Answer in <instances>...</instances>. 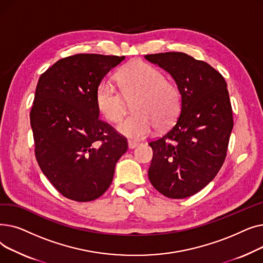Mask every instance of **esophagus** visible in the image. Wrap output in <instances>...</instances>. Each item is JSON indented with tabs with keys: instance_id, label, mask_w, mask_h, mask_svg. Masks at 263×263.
Here are the masks:
<instances>
[{
	"instance_id": "1",
	"label": "esophagus",
	"mask_w": 263,
	"mask_h": 263,
	"mask_svg": "<svg viewBox=\"0 0 263 263\" xmlns=\"http://www.w3.org/2000/svg\"><path fill=\"white\" fill-rule=\"evenodd\" d=\"M139 146V143L137 142H134V141H129L128 142V147H129V149H133V148H135V147H137Z\"/></svg>"
}]
</instances>
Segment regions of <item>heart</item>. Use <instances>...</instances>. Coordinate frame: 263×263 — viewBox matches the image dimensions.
<instances>
[{"label": "heart", "instance_id": "obj_1", "mask_svg": "<svg viewBox=\"0 0 263 263\" xmlns=\"http://www.w3.org/2000/svg\"><path fill=\"white\" fill-rule=\"evenodd\" d=\"M119 90L101 83L96 90L99 113L109 122L118 123L126 115L129 103L133 114L118 126V131L132 140H142L155 126L167 127L180 107V92L173 82L165 79L157 67L140 60L121 68L116 77Z\"/></svg>", "mask_w": 263, "mask_h": 263}]
</instances>
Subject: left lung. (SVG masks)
Instances as JSON below:
<instances>
[{
	"label": "left lung",
	"mask_w": 263,
	"mask_h": 263,
	"mask_svg": "<svg viewBox=\"0 0 263 263\" xmlns=\"http://www.w3.org/2000/svg\"><path fill=\"white\" fill-rule=\"evenodd\" d=\"M145 59L171 73L181 95L173 127L149 142V180L164 196L186 198L211 182L226 159L233 127L227 83L208 63L182 52Z\"/></svg>",
	"instance_id": "8db88e82"
}]
</instances>
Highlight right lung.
<instances>
[{
	"mask_svg": "<svg viewBox=\"0 0 263 263\" xmlns=\"http://www.w3.org/2000/svg\"><path fill=\"white\" fill-rule=\"evenodd\" d=\"M124 57L76 54L40 76L30 120L41 172L63 196L95 200L109 187L127 139L99 118L96 90Z\"/></svg>",
	"mask_w": 263,
	"mask_h": 263,
	"instance_id": "1",
	"label": "right lung"
}]
</instances>
